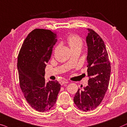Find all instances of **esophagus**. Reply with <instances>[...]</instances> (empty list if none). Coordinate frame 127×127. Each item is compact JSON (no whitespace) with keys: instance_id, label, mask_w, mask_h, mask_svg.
<instances>
[{"instance_id":"esophagus-1","label":"esophagus","mask_w":127,"mask_h":127,"mask_svg":"<svg viewBox=\"0 0 127 127\" xmlns=\"http://www.w3.org/2000/svg\"><path fill=\"white\" fill-rule=\"evenodd\" d=\"M67 83H68V81H60V84L62 85H64V84H67Z\"/></svg>"}]
</instances>
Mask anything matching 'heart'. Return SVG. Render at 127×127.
<instances>
[{
	"label": "heart",
	"instance_id": "b5f03b06",
	"mask_svg": "<svg viewBox=\"0 0 127 127\" xmlns=\"http://www.w3.org/2000/svg\"><path fill=\"white\" fill-rule=\"evenodd\" d=\"M67 43L70 47L71 52L74 50H81L83 46V42L82 39L77 35H71L67 39ZM59 46H57L55 49L56 51Z\"/></svg>",
	"mask_w": 127,
	"mask_h": 127
}]
</instances>
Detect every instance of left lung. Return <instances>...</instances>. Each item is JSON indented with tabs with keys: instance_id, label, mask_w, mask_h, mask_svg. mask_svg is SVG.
<instances>
[{
	"instance_id": "1",
	"label": "left lung",
	"mask_w": 127,
	"mask_h": 127,
	"mask_svg": "<svg viewBox=\"0 0 127 127\" xmlns=\"http://www.w3.org/2000/svg\"><path fill=\"white\" fill-rule=\"evenodd\" d=\"M87 67L88 85L78 89L74 102L81 110L96 109L103 99L110 77L111 66L103 40L93 30L88 29Z\"/></svg>"
}]
</instances>
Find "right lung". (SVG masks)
I'll list each match as a JSON object with an SVG mask.
<instances>
[{"label": "right lung", "instance_id": "add662e5", "mask_svg": "<svg viewBox=\"0 0 127 127\" xmlns=\"http://www.w3.org/2000/svg\"><path fill=\"white\" fill-rule=\"evenodd\" d=\"M56 32L35 29L24 41L18 56L20 85L24 97L36 111L49 110L56 102L60 90L57 81L45 82V69L57 42Z\"/></svg>", "mask_w": 127, "mask_h": 127}]
</instances>
